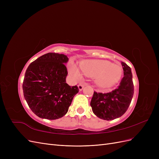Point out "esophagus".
I'll list each match as a JSON object with an SVG mask.
<instances>
[{"label": "esophagus", "instance_id": "obj_1", "mask_svg": "<svg viewBox=\"0 0 159 159\" xmlns=\"http://www.w3.org/2000/svg\"><path fill=\"white\" fill-rule=\"evenodd\" d=\"M78 86V88H79L80 91H81V90H82V89H84V85L81 84H80Z\"/></svg>", "mask_w": 159, "mask_h": 159}]
</instances>
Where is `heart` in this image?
Instances as JSON below:
<instances>
[{
  "instance_id": "obj_1",
  "label": "heart",
  "mask_w": 159,
  "mask_h": 159,
  "mask_svg": "<svg viewBox=\"0 0 159 159\" xmlns=\"http://www.w3.org/2000/svg\"><path fill=\"white\" fill-rule=\"evenodd\" d=\"M80 68L85 75L93 78L95 84L103 88L116 84L121 78L123 71L119 66L105 60L84 61L80 64ZM69 72L75 80H80L82 77L79 70L74 65L70 66Z\"/></svg>"
}]
</instances>
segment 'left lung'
Listing matches in <instances>:
<instances>
[{"label": "left lung", "mask_w": 159, "mask_h": 159, "mask_svg": "<svg viewBox=\"0 0 159 159\" xmlns=\"http://www.w3.org/2000/svg\"><path fill=\"white\" fill-rule=\"evenodd\" d=\"M121 65L124 75L118 87L109 93H93L90 105L100 119L110 121L121 117L131 104L134 94L131 70L125 62Z\"/></svg>", "instance_id": "obj_1"}]
</instances>
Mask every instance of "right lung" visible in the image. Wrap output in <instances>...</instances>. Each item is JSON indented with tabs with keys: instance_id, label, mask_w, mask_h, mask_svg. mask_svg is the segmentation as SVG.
I'll return each instance as SVG.
<instances>
[{
	"instance_id": "right-lung-1",
	"label": "right lung",
	"mask_w": 159,
	"mask_h": 159,
	"mask_svg": "<svg viewBox=\"0 0 159 159\" xmlns=\"http://www.w3.org/2000/svg\"><path fill=\"white\" fill-rule=\"evenodd\" d=\"M68 61L64 54L50 52L28 67L22 84L24 97L32 111L40 118L63 117L78 93V86L66 84L68 70L64 64Z\"/></svg>"
}]
</instances>
